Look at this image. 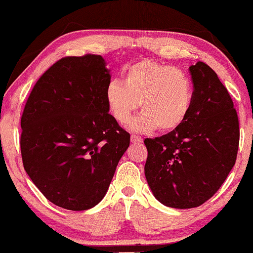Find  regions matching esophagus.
<instances>
[{
  "label": "esophagus",
  "instance_id": "obj_1",
  "mask_svg": "<svg viewBox=\"0 0 253 253\" xmlns=\"http://www.w3.org/2000/svg\"><path fill=\"white\" fill-rule=\"evenodd\" d=\"M131 142H132V144H140V142H142V139L141 137H139V135L132 134L131 135Z\"/></svg>",
  "mask_w": 253,
  "mask_h": 253
}]
</instances>
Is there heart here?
Listing matches in <instances>:
<instances>
[{
  "label": "heart",
  "mask_w": 253,
  "mask_h": 253,
  "mask_svg": "<svg viewBox=\"0 0 253 253\" xmlns=\"http://www.w3.org/2000/svg\"><path fill=\"white\" fill-rule=\"evenodd\" d=\"M108 112L120 124L130 122L139 107L142 113L131 129L149 132L159 127L169 132L180 126L192 108L193 84L173 66L141 60L124 69V82L113 79L105 89Z\"/></svg>",
  "instance_id": "b5f03b06"
}]
</instances>
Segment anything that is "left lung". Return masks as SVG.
Returning <instances> with one entry per match:
<instances>
[{
  "mask_svg": "<svg viewBox=\"0 0 253 253\" xmlns=\"http://www.w3.org/2000/svg\"><path fill=\"white\" fill-rule=\"evenodd\" d=\"M192 108L180 126L145 139V175L155 199L175 209L196 208L217 193L235 164L239 118L218 75L202 61L189 67Z\"/></svg>",
  "mask_w": 253,
  "mask_h": 253,
  "instance_id": "left-lung-1",
  "label": "left lung"
}]
</instances>
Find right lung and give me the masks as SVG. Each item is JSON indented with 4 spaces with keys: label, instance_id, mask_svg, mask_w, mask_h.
<instances>
[{
    "label": "right lung",
    "instance_id": "obj_1",
    "mask_svg": "<svg viewBox=\"0 0 253 253\" xmlns=\"http://www.w3.org/2000/svg\"><path fill=\"white\" fill-rule=\"evenodd\" d=\"M109 81L101 56L65 57L39 79L25 105V170L50 202L67 210H87L104 199L130 145V134L108 114Z\"/></svg>",
    "mask_w": 253,
    "mask_h": 253
}]
</instances>
